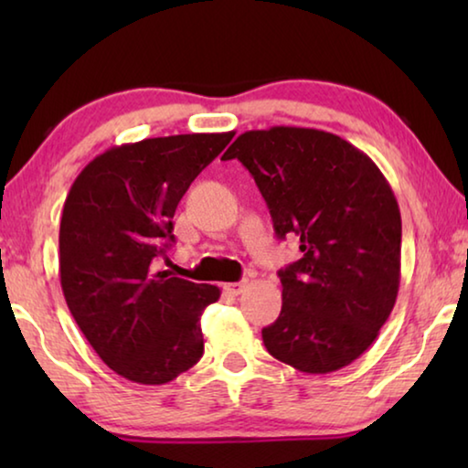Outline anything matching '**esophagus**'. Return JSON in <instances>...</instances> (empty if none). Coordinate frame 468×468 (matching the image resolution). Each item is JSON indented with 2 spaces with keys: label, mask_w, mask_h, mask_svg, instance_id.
<instances>
[{
  "label": "esophagus",
  "mask_w": 468,
  "mask_h": 468,
  "mask_svg": "<svg viewBox=\"0 0 468 468\" xmlns=\"http://www.w3.org/2000/svg\"><path fill=\"white\" fill-rule=\"evenodd\" d=\"M245 287H248V284H245V281H241V282H229L223 289L225 292H229V295H241Z\"/></svg>",
  "instance_id": "obj_1"
}]
</instances>
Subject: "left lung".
I'll return each mask as SVG.
<instances>
[{
	"instance_id": "1",
	"label": "left lung",
	"mask_w": 468,
	"mask_h": 468,
	"mask_svg": "<svg viewBox=\"0 0 468 468\" xmlns=\"http://www.w3.org/2000/svg\"><path fill=\"white\" fill-rule=\"evenodd\" d=\"M225 161L251 173L279 239L301 258L279 271L282 310L262 330L274 359L305 374L348 366L374 343L400 284V210L371 158L330 132L241 133Z\"/></svg>"
}]
</instances>
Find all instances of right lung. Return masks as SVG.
Here are the masks:
<instances>
[{"label": "right lung", "mask_w": 468, "mask_h": 468, "mask_svg": "<svg viewBox=\"0 0 468 468\" xmlns=\"http://www.w3.org/2000/svg\"><path fill=\"white\" fill-rule=\"evenodd\" d=\"M233 132L181 133L109 148L63 204L59 279L78 328L130 382L167 384L204 353L200 315L218 287L156 271L176 241L173 215Z\"/></svg>", "instance_id": "obj_1"}]
</instances>
